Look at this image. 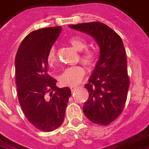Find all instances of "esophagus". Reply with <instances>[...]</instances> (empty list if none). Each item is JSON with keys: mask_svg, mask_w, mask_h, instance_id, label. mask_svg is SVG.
<instances>
[{"mask_svg": "<svg viewBox=\"0 0 149 149\" xmlns=\"http://www.w3.org/2000/svg\"><path fill=\"white\" fill-rule=\"evenodd\" d=\"M77 86H72V87H70V89H71L72 92H74L77 88Z\"/></svg>", "mask_w": 149, "mask_h": 149, "instance_id": "1", "label": "esophagus"}]
</instances>
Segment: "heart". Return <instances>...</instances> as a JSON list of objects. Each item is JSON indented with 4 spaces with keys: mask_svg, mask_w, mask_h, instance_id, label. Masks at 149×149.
I'll return each mask as SVG.
<instances>
[{
    "mask_svg": "<svg viewBox=\"0 0 149 149\" xmlns=\"http://www.w3.org/2000/svg\"><path fill=\"white\" fill-rule=\"evenodd\" d=\"M68 43L76 50L81 52L79 61H81L84 66H86L88 69H92L96 66L97 62V52L93 49H85L87 48V42L84 38L79 36H73L68 39ZM47 61L50 65H54L56 62V51L55 47L52 46L49 49L47 55ZM84 75L85 71L83 67L74 66L66 68L60 76L59 81L62 85L72 87L81 83Z\"/></svg>",
    "mask_w": 149,
    "mask_h": 149,
    "instance_id": "1",
    "label": "heart"
}]
</instances>
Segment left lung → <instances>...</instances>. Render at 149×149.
I'll list each match as a JSON object with an SVG mask.
<instances>
[{"mask_svg": "<svg viewBox=\"0 0 149 149\" xmlns=\"http://www.w3.org/2000/svg\"><path fill=\"white\" fill-rule=\"evenodd\" d=\"M69 27L89 34L100 47V59L88 83V98L83 111L96 125H108L120 115L125 106L129 77L125 49L115 31L101 22L71 24Z\"/></svg>", "mask_w": 149, "mask_h": 149, "instance_id": "obj_1", "label": "left lung"}]
</instances>
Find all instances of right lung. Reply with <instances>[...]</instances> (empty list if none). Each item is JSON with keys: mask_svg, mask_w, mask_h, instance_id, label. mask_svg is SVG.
Instances as JSON below:
<instances>
[{"mask_svg": "<svg viewBox=\"0 0 149 149\" xmlns=\"http://www.w3.org/2000/svg\"><path fill=\"white\" fill-rule=\"evenodd\" d=\"M62 30L61 26L28 34L16 55V84L21 109L27 120L42 132L59 128L65 119L71 91L59 88L48 74L47 55Z\"/></svg>", "mask_w": 149, "mask_h": 149, "instance_id": "1", "label": "right lung"}]
</instances>
